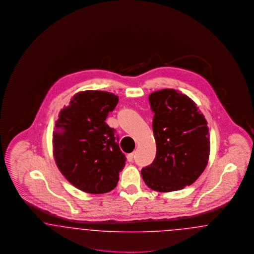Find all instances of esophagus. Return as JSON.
Masks as SVG:
<instances>
[{
    "label": "esophagus",
    "mask_w": 254,
    "mask_h": 254,
    "mask_svg": "<svg viewBox=\"0 0 254 254\" xmlns=\"http://www.w3.org/2000/svg\"><path fill=\"white\" fill-rule=\"evenodd\" d=\"M133 157H134V153H130V154H127V161H128V162H132Z\"/></svg>",
    "instance_id": "obj_1"
}]
</instances>
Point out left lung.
I'll return each instance as SVG.
<instances>
[{
  "mask_svg": "<svg viewBox=\"0 0 254 254\" xmlns=\"http://www.w3.org/2000/svg\"><path fill=\"white\" fill-rule=\"evenodd\" d=\"M148 100L154 113L156 156L142 169L143 180L159 192L180 190L193 184L207 165V122L193 101L178 90L161 89L152 92Z\"/></svg>",
  "mask_w": 254,
  "mask_h": 254,
  "instance_id": "left-lung-1",
  "label": "left lung"
}]
</instances>
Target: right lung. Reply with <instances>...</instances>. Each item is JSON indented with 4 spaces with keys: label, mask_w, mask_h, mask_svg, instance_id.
I'll use <instances>...</instances> for the list:
<instances>
[{
    "label": "right lung",
    "mask_w": 254,
    "mask_h": 254,
    "mask_svg": "<svg viewBox=\"0 0 254 254\" xmlns=\"http://www.w3.org/2000/svg\"><path fill=\"white\" fill-rule=\"evenodd\" d=\"M118 96L107 91L76 93L61 109L53 131V155L65 179L87 193L111 191L126 165L115 129L106 123L118 104Z\"/></svg>",
    "instance_id": "1"
}]
</instances>
